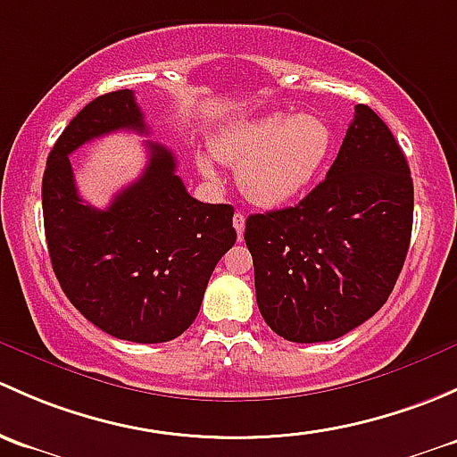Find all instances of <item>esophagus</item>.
<instances>
[{
  "instance_id": "1",
  "label": "esophagus",
  "mask_w": 457,
  "mask_h": 457,
  "mask_svg": "<svg viewBox=\"0 0 457 457\" xmlns=\"http://www.w3.org/2000/svg\"><path fill=\"white\" fill-rule=\"evenodd\" d=\"M233 227H235V230H237L239 237H242L244 228H246V215H244L242 211H237V213L233 215Z\"/></svg>"
}]
</instances>
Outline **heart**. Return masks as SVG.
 Here are the masks:
<instances>
[{
  "mask_svg": "<svg viewBox=\"0 0 457 457\" xmlns=\"http://www.w3.org/2000/svg\"><path fill=\"white\" fill-rule=\"evenodd\" d=\"M334 147L330 123L319 114H263L220 129L211 154L237 167L244 197L262 209L290 204L312 187ZM202 176L218 180L213 160L197 158Z\"/></svg>",
  "mask_w": 457,
  "mask_h": 457,
  "instance_id": "heart-1",
  "label": "heart"
}]
</instances>
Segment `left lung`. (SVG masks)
Returning <instances> with one entry per match:
<instances>
[{"instance_id":"1","label":"left lung","mask_w":457,"mask_h":457,"mask_svg":"<svg viewBox=\"0 0 457 457\" xmlns=\"http://www.w3.org/2000/svg\"><path fill=\"white\" fill-rule=\"evenodd\" d=\"M413 224V182L389 127L356 105L326 180L297 206L248 215L263 321L295 343L343 337L396 286Z\"/></svg>"}]
</instances>
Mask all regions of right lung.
I'll list each match as a JSON object with an SVG mask.
<instances>
[{
    "label": "right lung",
    "instance_id": "right-lung-1",
    "mask_svg": "<svg viewBox=\"0 0 457 457\" xmlns=\"http://www.w3.org/2000/svg\"><path fill=\"white\" fill-rule=\"evenodd\" d=\"M120 129L149 131L131 89L89 101L59 136L41 185L46 242L65 297L87 321L123 341L164 343L195 321L211 272L237 239L233 206L191 197L158 143H147L143 176L107 209L83 202L68 156Z\"/></svg>",
    "mask_w": 457,
    "mask_h": 457
}]
</instances>
